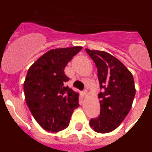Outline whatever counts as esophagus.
Listing matches in <instances>:
<instances>
[{"label":"esophagus","instance_id":"1","mask_svg":"<svg viewBox=\"0 0 152 152\" xmlns=\"http://www.w3.org/2000/svg\"><path fill=\"white\" fill-rule=\"evenodd\" d=\"M81 94H82V96H85V95L87 94V91H86V90L83 91L82 92H81Z\"/></svg>","mask_w":152,"mask_h":152}]
</instances>
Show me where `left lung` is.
<instances>
[{
  "label": "left lung",
  "instance_id": "obj_1",
  "mask_svg": "<svg viewBox=\"0 0 152 152\" xmlns=\"http://www.w3.org/2000/svg\"><path fill=\"white\" fill-rule=\"evenodd\" d=\"M86 52L94 61L101 92L98 94L100 113L90 120L91 128L99 133L116 129L131 109L135 94L133 76L116 58L103 51Z\"/></svg>",
  "mask_w": 152,
  "mask_h": 152
}]
</instances>
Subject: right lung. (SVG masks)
Here are the masks:
<instances>
[{"mask_svg": "<svg viewBox=\"0 0 152 152\" xmlns=\"http://www.w3.org/2000/svg\"><path fill=\"white\" fill-rule=\"evenodd\" d=\"M81 49V46L51 49L28 70L23 84L25 100L36 121L46 131L66 129L74 110L79 107L78 94L64 85L69 80L64 70Z\"/></svg>", "mask_w": 152, "mask_h": 152, "instance_id": "obj_1", "label": "right lung"}]
</instances>
